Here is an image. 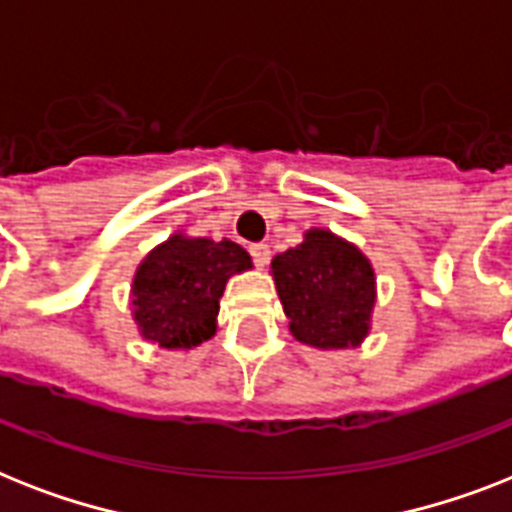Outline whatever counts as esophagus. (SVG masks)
Segmentation results:
<instances>
[{"mask_svg":"<svg viewBox=\"0 0 512 512\" xmlns=\"http://www.w3.org/2000/svg\"><path fill=\"white\" fill-rule=\"evenodd\" d=\"M251 256H253V261L259 264V267H267L269 259H272V251H269L267 243H256V245H251Z\"/></svg>","mask_w":512,"mask_h":512,"instance_id":"1","label":"esophagus"}]
</instances>
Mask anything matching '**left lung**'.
<instances>
[{"mask_svg": "<svg viewBox=\"0 0 512 512\" xmlns=\"http://www.w3.org/2000/svg\"><path fill=\"white\" fill-rule=\"evenodd\" d=\"M272 280L296 341L341 351L357 349L370 335L375 269L346 237L325 227L306 230L296 248L272 259Z\"/></svg>", "mask_w": 512, "mask_h": 512, "instance_id": "obj_1", "label": "left lung"}]
</instances>
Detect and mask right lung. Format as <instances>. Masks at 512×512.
I'll list each match as a JSON object with an SVG mask.
<instances>
[{"label": "right lung", "mask_w": 512, "mask_h": 512, "mask_svg": "<svg viewBox=\"0 0 512 512\" xmlns=\"http://www.w3.org/2000/svg\"><path fill=\"white\" fill-rule=\"evenodd\" d=\"M248 269L253 261L243 245L174 232L134 269L129 296L137 333L166 351L195 349L216 335L230 277Z\"/></svg>", "instance_id": "add662e5"}]
</instances>
